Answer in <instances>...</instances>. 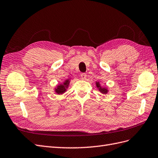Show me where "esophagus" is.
Masks as SVG:
<instances>
[{
    "label": "esophagus",
    "mask_w": 158,
    "mask_h": 158,
    "mask_svg": "<svg viewBox=\"0 0 158 158\" xmlns=\"http://www.w3.org/2000/svg\"><path fill=\"white\" fill-rule=\"evenodd\" d=\"M81 78L82 79H85L87 78V74L85 73H82L81 74Z\"/></svg>",
    "instance_id": "34e87169"
}]
</instances>
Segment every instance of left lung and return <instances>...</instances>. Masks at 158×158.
Here are the masks:
<instances>
[{
    "instance_id": "8db88e82",
    "label": "left lung",
    "mask_w": 158,
    "mask_h": 158,
    "mask_svg": "<svg viewBox=\"0 0 158 158\" xmlns=\"http://www.w3.org/2000/svg\"><path fill=\"white\" fill-rule=\"evenodd\" d=\"M96 85H97V87L98 88L99 91H100L101 93H104V94H106L107 92H108V90L105 88H102L100 87V85H99V83L98 82H97L96 83Z\"/></svg>"
}]
</instances>
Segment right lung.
<instances>
[{
    "instance_id": "1",
    "label": "right lung",
    "mask_w": 158,
    "mask_h": 158,
    "mask_svg": "<svg viewBox=\"0 0 158 158\" xmlns=\"http://www.w3.org/2000/svg\"><path fill=\"white\" fill-rule=\"evenodd\" d=\"M69 83V79H67L62 85H58L56 89V92L59 94L64 93L66 91V89L67 88V87H68Z\"/></svg>"
}]
</instances>
